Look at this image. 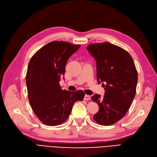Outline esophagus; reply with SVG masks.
I'll use <instances>...</instances> for the list:
<instances>
[{
    "instance_id": "34e87169",
    "label": "esophagus",
    "mask_w": 157,
    "mask_h": 157,
    "mask_svg": "<svg viewBox=\"0 0 157 157\" xmlns=\"http://www.w3.org/2000/svg\"><path fill=\"white\" fill-rule=\"evenodd\" d=\"M84 100H89V99H90V96H88V95H85L84 96Z\"/></svg>"
}]
</instances>
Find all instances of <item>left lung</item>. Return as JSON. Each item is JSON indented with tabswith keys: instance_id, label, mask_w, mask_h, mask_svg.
<instances>
[{
	"instance_id": "obj_1",
	"label": "left lung",
	"mask_w": 157,
	"mask_h": 157,
	"mask_svg": "<svg viewBox=\"0 0 157 157\" xmlns=\"http://www.w3.org/2000/svg\"><path fill=\"white\" fill-rule=\"evenodd\" d=\"M87 50L96 60L97 80L104 82L105 95L94 94L92 101L99 105L94 120L103 126L115 124L125 116L134 99L137 72L127 51L109 42L94 43Z\"/></svg>"
}]
</instances>
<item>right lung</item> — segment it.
I'll return each instance as SVG.
<instances>
[{
  "mask_svg": "<svg viewBox=\"0 0 157 157\" xmlns=\"http://www.w3.org/2000/svg\"><path fill=\"white\" fill-rule=\"evenodd\" d=\"M80 46L64 41L50 42L33 56L28 65V98L37 118L47 126L62 124L74 103L82 101L85 96L82 90H63L59 84L68 59Z\"/></svg>",
  "mask_w": 157,
  "mask_h": 157,
  "instance_id": "1",
  "label": "right lung"
}]
</instances>
